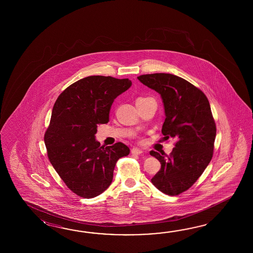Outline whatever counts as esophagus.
<instances>
[{
  "label": "esophagus",
  "mask_w": 253,
  "mask_h": 253,
  "mask_svg": "<svg viewBox=\"0 0 253 253\" xmlns=\"http://www.w3.org/2000/svg\"><path fill=\"white\" fill-rule=\"evenodd\" d=\"M131 153L133 155H141L143 153V150H141L139 148H132L131 149Z\"/></svg>",
  "instance_id": "1"
}]
</instances>
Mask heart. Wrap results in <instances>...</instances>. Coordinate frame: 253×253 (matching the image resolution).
Masks as SVG:
<instances>
[{"mask_svg":"<svg viewBox=\"0 0 253 253\" xmlns=\"http://www.w3.org/2000/svg\"><path fill=\"white\" fill-rule=\"evenodd\" d=\"M142 98H144V97H138L137 99H142ZM137 99H136V100H137Z\"/></svg>","mask_w":253,"mask_h":253,"instance_id":"b5f03b06","label":"heart"}]
</instances>
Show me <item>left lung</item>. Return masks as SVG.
Wrapping results in <instances>:
<instances>
[{
	"label": "left lung",
	"mask_w": 253,
	"mask_h": 253,
	"mask_svg": "<svg viewBox=\"0 0 253 253\" xmlns=\"http://www.w3.org/2000/svg\"><path fill=\"white\" fill-rule=\"evenodd\" d=\"M137 79L161 95L166 113L162 134L176 140L169 156L151 151L161 163L151 181L162 193L178 195L197 181L213 155L216 126L210 103L204 92L177 76L155 73Z\"/></svg>",
	"instance_id": "8db88e82"
}]
</instances>
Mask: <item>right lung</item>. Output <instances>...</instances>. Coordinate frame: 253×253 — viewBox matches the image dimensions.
Segmentation results:
<instances>
[{
    "instance_id": "obj_1",
    "label": "right lung",
    "mask_w": 253,
    "mask_h": 253,
    "mask_svg": "<svg viewBox=\"0 0 253 253\" xmlns=\"http://www.w3.org/2000/svg\"><path fill=\"white\" fill-rule=\"evenodd\" d=\"M132 85L128 79L89 76L57 98L44 134L48 160L65 184L83 198L102 194L112 183L115 166L130 149L119 142L100 146L97 125L109 121L115 98Z\"/></svg>"
}]
</instances>
